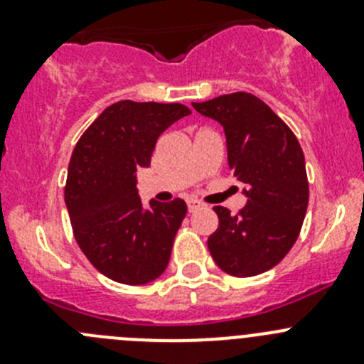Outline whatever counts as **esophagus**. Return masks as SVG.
I'll return each mask as SVG.
<instances>
[{
    "label": "esophagus",
    "instance_id": "esophagus-1",
    "mask_svg": "<svg viewBox=\"0 0 364 364\" xmlns=\"http://www.w3.org/2000/svg\"><path fill=\"white\" fill-rule=\"evenodd\" d=\"M202 208V202L197 200V198H189L188 200V210L189 213H195L197 210H200Z\"/></svg>",
    "mask_w": 364,
    "mask_h": 364
}]
</instances>
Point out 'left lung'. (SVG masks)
Listing matches in <instances>:
<instances>
[{
    "label": "left lung",
    "instance_id": "obj_1",
    "mask_svg": "<svg viewBox=\"0 0 364 364\" xmlns=\"http://www.w3.org/2000/svg\"><path fill=\"white\" fill-rule=\"evenodd\" d=\"M193 107L224 127L228 164L247 198L237 215L213 208L218 228L208 247L215 264L233 277L268 272L290 252L306 215L310 193L301 144L250 92L222 95Z\"/></svg>",
    "mask_w": 364,
    "mask_h": 364
}]
</instances>
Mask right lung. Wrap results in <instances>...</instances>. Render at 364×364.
<instances>
[{
    "instance_id": "obj_1",
    "label": "right lung",
    "mask_w": 364,
    "mask_h": 364,
    "mask_svg": "<svg viewBox=\"0 0 364 364\" xmlns=\"http://www.w3.org/2000/svg\"><path fill=\"white\" fill-rule=\"evenodd\" d=\"M188 114L182 104L122 100L109 105L74 147L65 186L74 239L112 281L147 284L169 264L188 205L175 198L144 208L136 169L149 167L160 134Z\"/></svg>"
}]
</instances>
